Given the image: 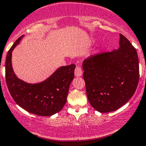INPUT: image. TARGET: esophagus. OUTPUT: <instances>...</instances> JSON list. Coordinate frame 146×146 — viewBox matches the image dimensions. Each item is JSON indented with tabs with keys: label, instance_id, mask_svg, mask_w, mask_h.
Wrapping results in <instances>:
<instances>
[{
	"label": "esophagus",
	"instance_id": "34e87169",
	"mask_svg": "<svg viewBox=\"0 0 146 146\" xmlns=\"http://www.w3.org/2000/svg\"><path fill=\"white\" fill-rule=\"evenodd\" d=\"M82 71L81 68H80L79 66H76V70H75V76H76V77H80V76H82Z\"/></svg>",
	"mask_w": 146,
	"mask_h": 146
}]
</instances>
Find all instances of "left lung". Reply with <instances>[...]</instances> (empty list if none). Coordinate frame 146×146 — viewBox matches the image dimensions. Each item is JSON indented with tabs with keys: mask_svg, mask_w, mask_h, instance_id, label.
Instances as JSON below:
<instances>
[{
	"mask_svg": "<svg viewBox=\"0 0 146 146\" xmlns=\"http://www.w3.org/2000/svg\"><path fill=\"white\" fill-rule=\"evenodd\" d=\"M119 36L118 49L92 56L82 62L88 101L99 112L118 110L132 98L138 86L136 49L123 35Z\"/></svg>",
	"mask_w": 146,
	"mask_h": 146,
	"instance_id": "1",
	"label": "left lung"
}]
</instances>
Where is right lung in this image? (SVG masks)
Returning <instances> with one entry per match:
<instances>
[{
	"label": "right lung",
	"instance_id": "right-lung-1",
	"mask_svg": "<svg viewBox=\"0 0 146 146\" xmlns=\"http://www.w3.org/2000/svg\"><path fill=\"white\" fill-rule=\"evenodd\" d=\"M24 35L12 46L5 60V80L9 92L20 107L37 116L48 117L61 111L67 100L69 87L74 78V64L58 68L43 81L29 83L15 73L12 66V52Z\"/></svg>",
	"mask_w": 146,
	"mask_h": 146
}]
</instances>
